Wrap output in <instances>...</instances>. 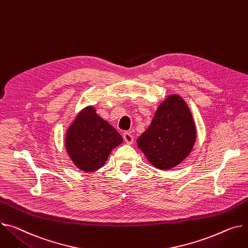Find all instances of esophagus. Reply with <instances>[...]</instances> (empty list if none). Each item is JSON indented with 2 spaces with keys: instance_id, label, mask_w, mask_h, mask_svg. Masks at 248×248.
Listing matches in <instances>:
<instances>
[{
  "instance_id": "34e87169",
  "label": "esophagus",
  "mask_w": 248,
  "mask_h": 248,
  "mask_svg": "<svg viewBox=\"0 0 248 248\" xmlns=\"http://www.w3.org/2000/svg\"><path fill=\"white\" fill-rule=\"evenodd\" d=\"M123 137H124V141H125L127 144H131V143L134 142V137L131 136L129 133H124Z\"/></svg>"
}]
</instances>
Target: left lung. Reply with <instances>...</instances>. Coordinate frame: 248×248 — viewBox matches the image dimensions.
I'll return each instance as SVG.
<instances>
[{
	"label": "left lung",
	"instance_id": "obj_1",
	"mask_svg": "<svg viewBox=\"0 0 248 248\" xmlns=\"http://www.w3.org/2000/svg\"><path fill=\"white\" fill-rule=\"evenodd\" d=\"M195 140L191 111L183 97L172 93L159 104L150 126L137 143L155 168L169 170L189 155Z\"/></svg>",
	"mask_w": 248,
	"mask_h": 248
}]
</instances>
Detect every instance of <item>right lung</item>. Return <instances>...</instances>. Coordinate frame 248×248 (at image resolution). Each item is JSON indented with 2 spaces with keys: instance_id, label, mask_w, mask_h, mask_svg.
Here are the masks:
<instances>
[{
  "instance_id": "obj_1",
  "label": "right lung",
  "mask_w": 248,
  "mask_h": 248,
  "mask_svg": "<svg viewBox=\"0 0 248 248\" xmlns=\"http://www.w3.org/2000/svg\"><path fill=\"white\" fill-rule=\"evenodd\" d=\"M122 142V136L96 113L93 106L86 107L77 114L64 138L71 160L86 172L101 169L111 151Z\"/></svg>"
}]
</instances>
